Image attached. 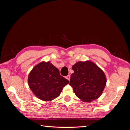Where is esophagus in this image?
Returning a JSON list of instances; mask_svg holds the SVG:
<instances>
[{
    "label": "esophagus",
    "mask_w": 130,
    "mask_h": 130,
    "mask_svg": "<svg viewBox=\"0 0 130 130\" xmlns=\"http://www.w3.org/2000/svg\"><path fill=\"white\" fill-rule=\"evenodd\" d=\"M65 77H66V79H68V80L69 81V80H70V78H71V76H70V75H67V76H66Z\"/></svg>",
    "instance_id": "34e87169"
}]
</instances>
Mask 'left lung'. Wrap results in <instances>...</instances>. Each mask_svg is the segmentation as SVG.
I'll use <instances>...</instances> for the list:
<instances>
[{
    "instance_id": "left-lung-1",
    "label": "left lung",
    "mask_w": 130,
    "mask_h": 130,
    "mask_svg": "<svg viewBox=\"0 0 130 130\" xmlns=\"http://www.w3.org/2000/svg\"><path fill=\"white\" fill-rule=\"evenodd\" d=\"M69 85L83 102H92L101 95L106 84L104 71L91 61H79L72 66Z\"/></svg>"
}]
</instances>
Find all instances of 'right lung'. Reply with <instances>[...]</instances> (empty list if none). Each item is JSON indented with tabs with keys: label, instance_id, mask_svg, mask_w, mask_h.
Wrapping results in <instances>:
<instances>
[{
	"label": "right lung",
	"instance_id": "add662e5",
	"mask_svg": "<svg viewBox=\"0 0 130 130\" xmlns=\"http://www.w3.org/2000/svg\"><path fill=\"white\" fill-rule=\"evenodd\" d=\"M29 87L37 98L50 101L59 96L69 83L50 61H42L33 68L28 77Z\"/></svg>",
	"mask_w": 130,
	"mask_h": 130
}]
</instances>
